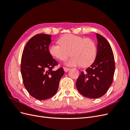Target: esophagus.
<instances>
[{
  "mask_svg": "<svg viewBox=\"0 0 130 130\" xmlns=\"http://www.w3.org/2000/svg\"><path fill=\"white\" fill-rule=\"evenodd\" d=\"M63 69H64V72H68L69 70H70V68H67V67H63Z\"/></svg>",
  "mask_w": 130,
  "mask_h": 130,
  "instance_id": "34e87169",
  "label": "esophagus"
}]
</instances>
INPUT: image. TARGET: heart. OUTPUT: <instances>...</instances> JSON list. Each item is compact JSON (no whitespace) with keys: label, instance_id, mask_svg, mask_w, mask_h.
<instances>
[{"label":"heart","instance_id":"b5f03b06","mask_svg":"<svg viewBox=\"0 0 130 130\" xmlns=\"http://www.w3.org/2000/svg\"><path fill=\"white\" fill-rule=\"evenodd\" d=\"M60 44H52L49 52L53 57L64 61L70 55L72 56L66 64L69 66L80 65L87 67L95 60L96 56V46L90 38H85L76 35L67 34L58 40Z\"/></svg>","mask_w":130,"mask_h":130}]
</instances>
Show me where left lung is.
Listing matches in <instances>:
<instances>
[{
  "mask_svg": "<svg viewBox=\"0 0 130 130\" xmlns=\"http://www.w3.org/2000/svg\"><path fill=\"white\" fill-rule=\"evenodd\" d=\"M98 41L96 58L91 66L81 72L76 82L78 91L92 99L103 96L112 85L115 71L113 51L107 40L96 34Z\"/></svg>",
  "mask_w": 130,
  "mask_h": 130,
  "instance_id": "1",
  "label": "left lung"
}]
</instances>
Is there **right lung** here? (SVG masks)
Here are the masks:
<instances>
[{"instance_id":"right-lung-1","label":"right lung","mask_w":130,"mask_h":130,"mask_svg":"<svg viewBox=\"0 0 130 130\" xmlns=\"http://www.w3.org/2000/svg\"><path fill=\"white\" fill-rule=\"evenodd\" d=\"M51 37V35H36L26 43L22 56L23 83L30 95L38 100H46L55 95L64 73L62 67L53 70L58 63L49 52Z\"/></svg>"}]
</instances>
